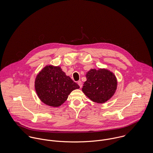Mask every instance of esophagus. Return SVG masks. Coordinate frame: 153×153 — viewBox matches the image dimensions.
Instances as JSON below:
<instances>
[{
  "label": "esophagus",
  "instance_id": "obj_1",
  "mask_svg": "<svg viewBox=\"0 0 153 153\" xmlns=\"http://www.w3.org/2000/svg\"><path fill=\"white\" fill-rule=\"evenodd\" d=\"M78 84L79 85V87L81 88L82 87V81H78Z\"/></svg>",
  "mask_w": 153,
  "mask_h": 153
}]
</instances>
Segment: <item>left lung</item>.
<instances>
[{
    "label": "left lung",
    "mask_w": 153,
    "mask_h": 153,
    "mask_svg": "<svg viewBox=\"0 0 153 153\" xmlns=\"http://www.w3.org/2000/svg\"><path fill=\"white\" fill-rule=\"evenodd\" d=\"M82 92L94 102L102 104L114 95L117 88L114 74L105 68L91 69L86 74Z\"/></svg>",
    "instance_id": "1"
}]
</instances>
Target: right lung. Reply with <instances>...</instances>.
<instances>
[{
	"mask_svg": "<svg viewBox=\"0 0 153 153\" xmlns=\"http://www.w3.org/2000/svg\"><path fill=\"white\" fill-rule=\"evenodd\" d=\"M35 88L45 104L58 107L65 102L70 93L79 86L66 75L60 66L46 65L37 75Z\"/></svg>",
	"mask_w": 153,
	"mask_h": 153,
	"instance_id": "1",
	"label": "right lung"
}]
</instances>
